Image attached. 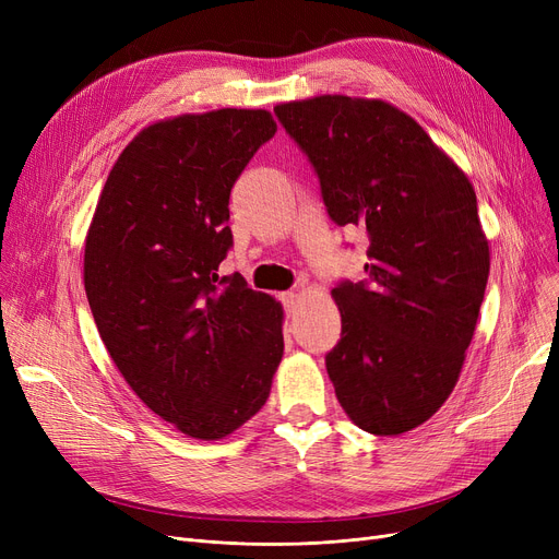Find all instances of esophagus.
Returning a JSON list of instances; mask_svg holds the SVG:
<instances>
[{"label":"esophagus","mask_w":559,"mask_h":559,"mask_svg":"<svg viewBox=\"0 0 559 559\" xmlns=\"http://www.w3.org/2000/svg\"><path fill=\"white\" fill-rule=\"evenodd\" d=\"M281 301H283V306H285V312H295L297 310V301H299V297H297V292H283L281 295Z\"/></svg>","instance_id":"1"}]
</instances>
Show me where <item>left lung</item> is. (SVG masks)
<instances>
[{"mask_svg":"<svg viewBox=\"0 0 559 559\" xmlns=\"http://www.w3.org/2000/svg\"><path fill=\"white\" fill-rule=\"evenodd\" d=\"M274 112L312 163L331 219L369 235L367 281L331 292L337 401L371 435L413 430L453 392L485 297L489 242L474 186L383 99L319 95Z\"/></svg>","mask_w":559,"mask_h":559,"instance_id":"obj_1","label":"left lung"}]
</instances>
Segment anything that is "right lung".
I'll use <instances>...</instances> for the list:
<instances>
[{"instance_id": "right-lung-1", "label": "right lung", "mask_w": 559, "mask_h": 559, "mask_svg": "<svg viewBox=\"0 0 559 559\" xmlns=\"http://www.w3.org/2000/svg\"><path fill=\"white\" fill-rule=\"evenodd\" d=\"M274 133L262 108L142 129L85 235V297L115 367L154 415L203 442L258 413L283 358L281 304L217 274L233 245L230 188Z\"/></svg>"}]
</instances>
